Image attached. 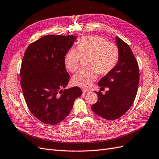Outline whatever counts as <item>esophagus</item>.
Wrapping results in <instances>:
<instances>
[{"mask_svg":"<svg viewBox=\"0 0 159 159\" xmlns=\"http://www.w3.org/2000/svg\"><path fill=\"white\" fill-rule=\"evenodd\" d=\"M89 92H90L89 90H87V89H83V93H89Z\"/></svg>","mask_w":159,"mask_h":159,"instance_id":"esophagus-1","label":"esophagus"}]
</instances>
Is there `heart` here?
<instances>
[{
    "label": "heart",
    "instance_id": "obj_1",
    "mask_svg": "<svg viewBox=\"0 0 159 159\" xmlns=\"http://www.w3.org/2000/svg\"><path fill=\"white\" fill-rule=\"evenodd\" d=\"M80 57H89L87 69H80L72 76L76 86L87 88L97 79L98 74L107 75L116 67L119 59L118 47L102 36H87L81 38L76 48L70 49L64 57V64L69 71L79 68Z\"/></svg>",
    "mask_w": 159,
    "mask_h": 159
}]
</instances>
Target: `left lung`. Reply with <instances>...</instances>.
I'll list each match as a JSON object with an SVG mask.
<instances>
[{
	"instance_id": "left-lung-1",
	"label": "left lung",
	"mask_w": 159,
	"mask_h": 159,
	"mask_svg": "<svg viewBox=\"0 0 159 159\" xmlns=\"http://www.w3.org/2000/svg\"><path fill=\"white\" fill-rule=\"evenodd\" d=\"M115 41L119 51V61L98 82L100 89L108 87V90L104 95L101 91H94L98 99L91 107L98 116L110 120L119 119L130 108L137 94L139 80L138 62L130 47L117 36Z\"/></svg>"
}]
</instances>
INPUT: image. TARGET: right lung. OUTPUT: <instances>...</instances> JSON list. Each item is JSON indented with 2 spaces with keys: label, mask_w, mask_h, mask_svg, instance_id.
I'll return each instance as SVG.
<instances>
[{
  "label": "right lung",
  "mask_w": 159,
  "mask_h": 159,
  "mask_svg": "<svg viewBox=\"0 0 159 159\" xmlns=\"http://www.w3.org/2000/svg\"><path fill=\"white\" fill-rule=\"evenodd\" d=\"M76 39L73 35H47L25 50L21 87L30 111L45 124L54 125L66 119L75 99L83 93L79 87L62 90L70 79L65 55Z\"/></svg>",
  "instance_id": "right-lung-1"
}]
</instances>
